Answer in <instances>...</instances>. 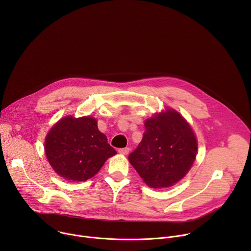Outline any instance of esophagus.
<instances>
[{"label":"esophagus","mask_w":251,"mask_h":251,"mask_svg":"<svg viewBox=\"0 0 251 251\" xmlns=\"http://www.w3.org/2000/svg\"><path fill=\"white\" fill-rule=\"evenodd\" d=\"M129 151H130V149L129 148H121V149H118V152L120 153V154H122V155H127L128 153H129Z\"/></svg>","instance_id":"obj_1"}]
</instances>
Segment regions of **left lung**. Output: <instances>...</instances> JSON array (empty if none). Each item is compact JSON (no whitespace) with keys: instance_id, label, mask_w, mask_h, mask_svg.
<instances>
[{"instance_id":"1","label":"left lung","mask_w":251,"mask_h":251,"mask_svg":"<svg viewBox=\"0 0 251 251\" xmlns=\"http://www.w3.org/2000/svg\"><path fill=\"white\" fill-rule=\"evenodd\" d=\"M145 132L129 162L151 188H168L187 175L197 156L196 136L173 109L146 120Z\"/></svg>"}]
</instances>
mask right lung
<instances>
[{
	"mask_svg": "<svg viewBox=\"0 0 251 251\" xmlns=\"http://www.w3.org/2000/svg\"><path fill=\"white\" fill-rule=\"evenodd\" d=\"M45 148L56 174L75 182L87 181L116 154L92 117L60 119L49 132Z\"/></svg>",
	"mask_w": 251,
	"mask_h": 251,
	"instance_id": "obj_1",
	"label": "right lung"
}]
</instances>
